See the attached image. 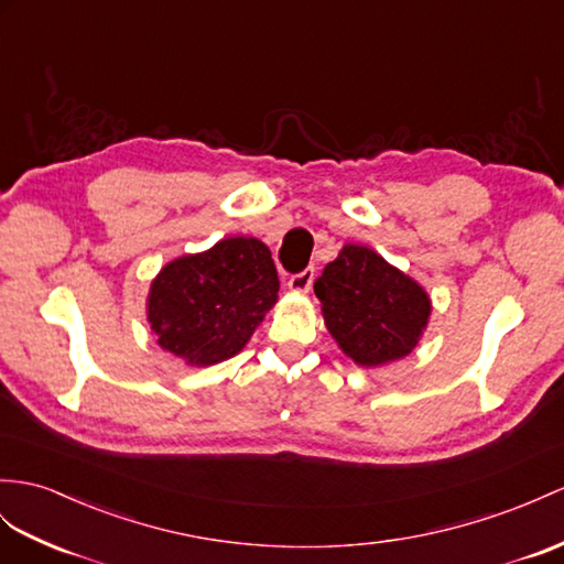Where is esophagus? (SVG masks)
Returning a JSON list of instances; mask_svg holds the SVG:
<instances>
[{"instance_id":"1","label":"esophagus","mask_w":564,"mask_h":564,"mask_svg":"<svg viewBox=\"0 0 564 564\" xmlns=\"http://www.w3.org/2000/svg\"><path fill=\"white\" fill-rule=\"evenodd\" d=\"M313 280H315V270L306 268L304 272H299V274H294V278H290V282H286V290L296 292V294H306L311 290Z\"/></svg>"}]
</instances>
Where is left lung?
Here are the masks:
<instances>
[{
	"mask_svg": "<svg viewBox=\"0 0 564 564\" xmlns=\"http://www.w3.org/2000/svg\"><path fill=\"white\" fill-rule=\"evenodd\" d=\"M323 321L356 366L376 368L411 354L431 321V296L368 246L345 243L313 282Z\"/></svg>",
	"mask_w": 564,
	"mask_h": 564,
	"instance_id": "8db88e82",
	"label": "left lung"
}]
</instances>
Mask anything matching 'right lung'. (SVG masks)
Masks as SVG:
<instances>
[{
    "label": "right lung",
    "mask_w": 564,
    "mask_h": 564,
    "mask_svg": "<svg viewBox=\"0 0 564 564\" xmlns=\"http://www.w3.org/2000/svg\"><path fill=\"white\" fill-rule=\"evenodd\" d=\"M278 292L268 246L256 237H227L208 251L170 260L150 282L145 318L160 349L205 368L249 345Z\"/></svg>",
    "instance_id": "add662e5"
}]
</instances>
